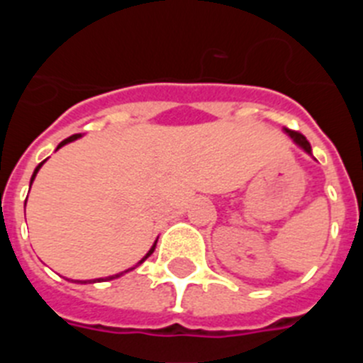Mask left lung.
Returning a JSON list of instances; mask_svg holds the SVG:
<instances>
[{
	"label": "left lung",
	"instance_id": "left-lung-1",
	"mask_svg": "<svg viewBox=\"0 0 363 363\" xmlns=\"http://www.w3.org/2000/svg\"><path fill=\"white\" fill-rule=\"evenodd\" d=\"M285 133L289 134V136L293 138L294 142H296L298 145L301 147V149L306 150V152H309V154H311V143L307 142V140H306V136H303V134H301V133H298V130H291V129H285Z\"/></svg>",
	"mask_w": 363,
	"mask_h": 363
}]
</instances>
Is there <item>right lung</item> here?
<instances>
[{"label": "right lung", "mask_w": 363, "mask_h": 363, "mask_svg": "<svg viewBox=\"0 0 363 363\" xmlns=\"http://www.w3.org/2000/svg\"><path fill=\"white\" fill-rule=\"evenodd\" d=\"M79 136H82V134H72V136H70V138H67V140H63V142L60 143V145H57V149H60V147H63V145H65V143H69V142H74V140H76V138H79ZM41 165H43V162H41L40 165L36 167V171H34V174H32V178H30V184H32V182H34V178H36V174H38V171H40V167H41ZM25 203H27V201H25ZM154 249H156V243H154V245H152V249H150V251L147 252V255H145V258H143L142 262H140V264H143V262H145V259L149 258L150 255H152V252H154ZM133 269H134V267H133ZM129 271H130V269H129ZM125 272H127V271H125ZM121 274H123V272H120V274H114V277H108L107 280H114V278H120ZM92 281H104V278H98V280H92ZM83 284H85V281H83Z\"/></svg>", "instance_id": "add662e5"}]
</instances>
